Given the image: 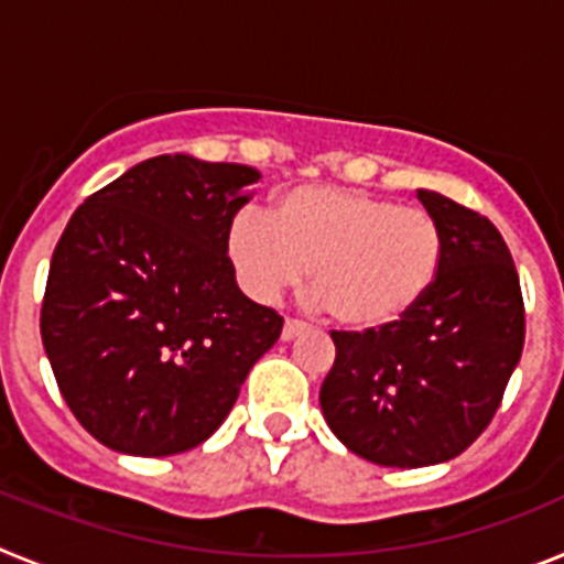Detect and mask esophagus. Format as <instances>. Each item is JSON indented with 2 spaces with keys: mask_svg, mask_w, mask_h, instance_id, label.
Here are the masks:
<instances>
[{
  "mask_svg": "<svg viewBox=\"0 0 564 564\" xmlns=\"http://www.w3.org/2000/svg\"><path fill=\"white\" fill-rule=\"evenodd\" d=\"M311 330L307 322H299V318H285V327H282V341H293L296 336Z\"/></svg>",
  "mask_w": 564,
  "mask_h": 564,
  "instance_id": "obj_1",
  "label": "esophagus"
}]
</instances>
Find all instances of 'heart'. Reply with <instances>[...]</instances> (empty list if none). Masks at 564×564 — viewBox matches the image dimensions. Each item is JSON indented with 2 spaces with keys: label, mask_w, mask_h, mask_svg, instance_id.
<instances>
[{
  "label": "heart",
  "mask_w": 564,
  "mask_h": 564,
  "mask_svg": "<svg viewBox=\"0 0 564 564\" xmlns=\"http://www.w3.org/2000/svg\"><path fill=\"white\" fill-rule=\"evenodd\" d=\"M226 251L257 302H273L311 271L318 302L338 325L376 330L415 311L443 262V228L423 208H403L344 186H296L273 200L271 220L234 214Z\"/></svg>",
  "instance_id": "obj_1"
}]
</instances>
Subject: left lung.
Segmentation results:
<instances>
[{"label": "left lung", "mask_w": 564, "mask_h": 564, "mask_svg": "<svg viewBox=\"0 0 564 564\" xmlns=\"http://www.w3.org/2000/svg\"><path fill=\"white\" fill-rule=\"evenodd\" d=\"M443 262L421 305L378 330H333L318 403L333 435L378 466L446 463L482 435L525 341L520 276L491 220L437 192Z\"/></svg>", "instance_id": "obj_1"}]
</instances>
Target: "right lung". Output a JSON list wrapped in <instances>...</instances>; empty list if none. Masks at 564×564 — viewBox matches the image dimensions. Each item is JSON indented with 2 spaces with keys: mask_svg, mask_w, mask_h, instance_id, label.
Here are the masks:
<instances>
[{
  "mask_svg": "<svg viewBox=\"0 0 564 564\" xmlns=\"http://www.w3.org/2000/svg\"><path fill=\"white\" fill-rule=\"evenodd\" d=\"M262 174L158 154L89 194L50 259L42 341L69 412L123 455L200 446L282 316L237 288L234 214Z\"/></svg>",
  "mask_w": 564,
  "mask_h": 564,
  "instance_id": "obj_1",
  "label": "right lung"
}]
</instances>
